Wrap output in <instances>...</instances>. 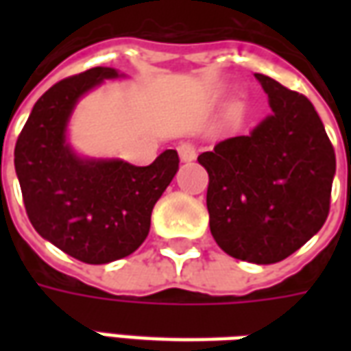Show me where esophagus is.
<instances>
[{
	"instance_id": "1",
	"label": "esophagus",
	"mask_w": 351,
	"mask_h": 351,
	"mask_svg": "<svg viewBox=\"0 0 351 351\" xmlns=\"http://www.w3.org/2000/svg\"><path fill=\"white\" fill-rule=\"evenodd\" d=\"M178 156H180V161L188 163V161H193L197 158V150L191 143H180L178 145Z\"/></svg>"
}]
</instances>
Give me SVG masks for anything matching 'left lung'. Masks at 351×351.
I'll use <instances>...</instances> for the list:
<instances>
[{
  "instance_id": "1",
  "label": "left lung",
  "mask_w": 351,
  "mask_h": 351,
  "mask_svg": "<svg viewBox=\"0 0 351 351\" xmlns=\"http://www.w3.org/2000/svg\"><path fill=\"white\" fill-rule=\"evenodd\" d=\"M271 114L250 135L221 141L197 161L208 173L210 233L231 258L278 263L322 229L337 160L302 93L256 73Z\"/></svg>"
}]
</instances>
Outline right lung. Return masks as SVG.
<instances>
[{"instance_id": "obj_1", "label": "right lung", "mask_w": 351, "mask_h": 351, "mask_svg": "<svg viewBox=\"0 0 351 351\" xmlns=\"http://www.w3.org/2000/svg\"><path fill=\"white\" fill-rule=\"evenodd\" d=\"M118 77L123 75L112 67H93L60 80L35 103L14 146V169L35 231L90 265L122 259L145 243L154 205L178 171L176 150L137 167L79 156L67 141L77 103Z\"/></svg>"}]
</instances>
